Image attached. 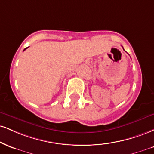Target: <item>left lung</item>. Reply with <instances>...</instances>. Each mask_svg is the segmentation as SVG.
<instances>
[{"mask_svg":"<svg viewBox=\"0 0 154 154\" xmlns=\"http://www.w3.org/2000/svg\"><path fill=\"white\" fill-rule=\"evenodd\" d=\"M123 50H124V49H123Z\"/></svg>","mask_w":154,"mask_h":154,"instance_id":"8db88e82","label":"left lung"}]
</instances>
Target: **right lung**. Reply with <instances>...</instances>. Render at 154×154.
<instances>
[{
  "label": "right lung",
  "mask_w": 154,
  "mask_h": 154,
  "mask_svg": "<svg viewBox=\"0 0 154 154\" xmlns=\"http://www.w3.org/2000/svg\"><path fill=\"white\" fill-rule=\"evenodd\" d=\"M27 49V48H26V49ZM25 49H24V50H25Z\"/></svg>",
  "instance_id": "1"
}]
</instances>
